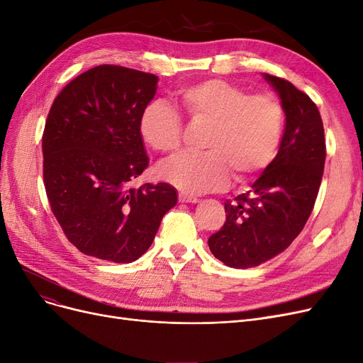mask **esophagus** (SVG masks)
<instances>
[{
    "label": "esophagus",
    "instance_id": "esophagus-1",
    "mask_svg": "<svg viewBox=\"0 0 363 363\" xmlns=\"http://www.w3.org/2000/svg\"><path fill=\"white\" fill-rule=\"evenodd\" d=\"M179 202L181 203H197L199 199L194 196L186 194V193H179Z\"/></svg>",
    "mask_w": 363,
    "mask_h": 363
}]
</instances>
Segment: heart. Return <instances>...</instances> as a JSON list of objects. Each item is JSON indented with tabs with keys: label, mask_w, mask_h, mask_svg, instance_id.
Returning <instances> with one entry per match:
<instances>
[{
	"label": "heart",
	"mask_w": 363,
	"mask_h": 363,
	"mask_svg": "<svg viewBox=\"0 0 363 363\" xmlns=\"http://www.w3.org/2000/svg\"><path fill=\"white\" fill-rule=\"evenodd\" d=\"M184 111L196 123L211 124L206 154H179L160 166L166 182L184 193L221 190L232 170L248 179L269 166L283 134L284 113L279 101L266 94H250L221 79H208L178 92ZM142 140L158 152L177 151L182 142L178 112L164 101L147 104L139 119Z\"/></svg>",
	"instance_id": "obj_1"
}]
</instances>
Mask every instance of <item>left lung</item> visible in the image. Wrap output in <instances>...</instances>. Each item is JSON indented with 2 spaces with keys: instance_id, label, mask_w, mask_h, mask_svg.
<instances>
[{
  "instance_id": "8db88e82",
  "label": "left lung",
  "mask_w": 363,
  "mask_h": 363,
  "mask_svg": "<svg viewBox=\"0 0 363 363\" xmlns=\"http://www.w3.org/2000/svg\"><path fill=\"white\" fill-rule=\"evenodd\" d=\"M263 77L286 115L278 154L250 191L227 200L225 223L208 239L213 256L235 269L259 266L289 248L311 216L325 170V128L317 106L289 80Z\"/></svg>"
}]
</instances>
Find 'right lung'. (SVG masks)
<instances>
[{
	"instance_id": "add662e5",
	"label": "right lung",
	"mask_w": 363,
	"mask_h": 363,
	"mask_svg": "<svg viewBox=\"0 0 363 363\" xmlns=\"http://www.w3.org/2000/svg\"><path fill=\"white\" fill-rule=\"evenodd\" d=\"M158 77L119 65L79 74L53 101L43 133V179L53 216L86 256L138 260L178 202L166 182L131 189L147 167L139 119Z\"/></svg>"
}]
</instances>
